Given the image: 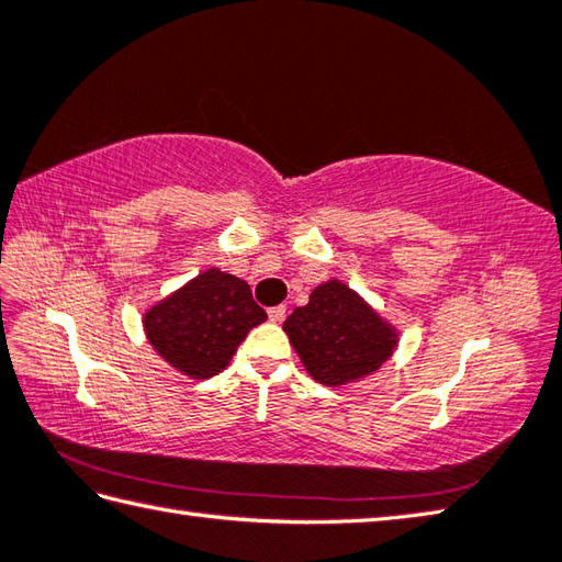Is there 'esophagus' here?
I'll return each mask as SVG.
<instances>
[{"label": "esophagus", "mask_w": 562, "mask_h": 562, "mask_svg": "<svg viewBox=\"0 0 562 562\" xmlns=\"http://www.w3.org/2000/svg\"><path fill=\"white\" fill-rule=\"evenodd\" d=\"M284 314H288V310H284V306H272V310H268V316H270L272 324H280L282 318H284Z\"/></svg>", "instance_id": "1"}]
</instances>
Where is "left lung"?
<instances>
[{
    "instance_id": "8db88e82",
    "label": "left lung",
    "mask_w": 562,
    "mask_h": 562,
    "mask_svg": "<svg viewBox=\"0 0 562 562\" xmlns=\"http://www.w3.org/2000/svg\"><path fill=\"white\" fill-rule=\"evenodd\" d=\"M282 328L306 372L326 387L372 375L400 340L392 324L336 278L314 288L310 304L296 306Z\"/></svg>"
}]
</instances>
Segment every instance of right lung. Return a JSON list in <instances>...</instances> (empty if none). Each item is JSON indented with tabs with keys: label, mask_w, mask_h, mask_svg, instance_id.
<instances>
[{
	"label": "right lung",
	"mask_w": 562,
	"mask_h": 562,
	"mask_svg": "<svg viewBox=\"0 0 562 562\" xmlns=\"http://www.w3.org/2000/svg\"><path fill=\"white\" fill-rule=\"evenodd\" d=\"M268 318L248 282L209 268L143 314L150 346L192 380L222 372L252 326Z\"/></svg>",
	"instance_id": "add662e5"
}]
</instances>
